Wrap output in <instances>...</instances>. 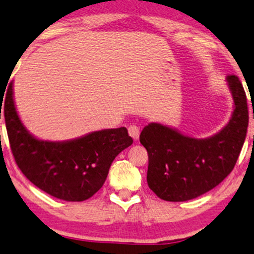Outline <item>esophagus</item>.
Instances as JSON below:
<instances>
[{
	"instance_id": "1",
	"label": "esophagus",
	"mask_w": 254,
	"mask_h": 254,
	"mask_svg": "<svg viewBox=\"0 0 254 254\" xmlns=\"http://www.w3.org/2000/svg\"><path fill=\"white\" fill-rule=\"evenodd\" d=\"M127 131H129V134L133 138L134 140H138V138H139V133H140L139 127H136V125H130Z\"/></svg>"
}]
</instances>
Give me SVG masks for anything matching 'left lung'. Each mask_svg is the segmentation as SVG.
Wrapping results in <instances>:
<instances>
[{
    "instance_id": "8db88e82",
    "label": "left lung",
    "mask_w": 254,
    "mask_h": 254,
    "mask_svg": "<svg viewBox=\"0 0 254 254\" xmlns=\"http://www.w3.org/2000/svg\"><path fill=\"white\" fill-rule=\"evenodd\" d=\"M226 78L234 110L220 132L195 139L158 123H150L140 132L139 140L149 156L147 185L163 200L185 201L204 194L223 182L236 165L246 138L249 109L238 77Z\"/></svg>"
}]
</instances>
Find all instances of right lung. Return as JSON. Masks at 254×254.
I'll return each mask as SVG.
<instances>
[{
  "mask_svg": "<svg viewBox=\"0 0 254 254\" xmlns=\"http://www.w3.org/2000/svg\"><path fill=\"white\" fill-rule=\"evenodd\" d=\"M3 111L12 156L22 173L42 191L63 200L92 197L103 186L116 156L133 143L127 127L96 131L68 142L36 139L18 118L12 83Z\"/></svg>",
  "mask_w": 254,
  "mask_h": 254,
  "instance_id": "add662e5",
  "label": "right lung"
}]
</instances>
